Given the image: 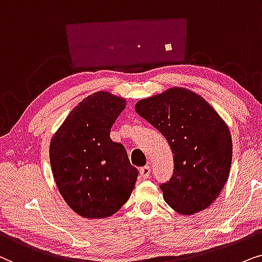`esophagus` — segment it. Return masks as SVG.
<instances>
[{
	"instance_id": "34e87169",
	"label": "esophagus",
	"mask_w": 262,
	"mask_h": 262,
	"mask_svg": "<svg viewBox=\"0 0 262 262\" xmlns=\"http://www.w3.org/2000/svg\"><path fill=\"white\" fill-rule=\"evenodd\" d=\"M149 175H151V167L147 166V165L142 166L140 169V176L142 177V179H144V180L148 179Z\"/></svg>"
}]
</instances>
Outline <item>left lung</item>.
Segmentation results:
<instances>
[{"mask_svg": "<svg viewBox=\"0 0 262 262\" xmlns=\"http://www.w3.org/2000/svg\"><path fill=\"white\" fill-rule=\"evenodd\" d=\"M135 111L165 137L173 155V173L160 184L166 204L189 215L205 210L229 177L232 140L215 110L189 90L170 89L142 99Z\"/></svg>", "mask_w": 262, "mask_h": 262, "instance_id": "obj_1", "label": "left lung"}]
</instances>
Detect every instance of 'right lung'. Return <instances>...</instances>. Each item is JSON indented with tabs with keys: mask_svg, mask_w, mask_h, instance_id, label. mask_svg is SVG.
<instances>
[{
	"mask_svg": "<svg viewBox=\"0 0 262 262\" xmlns=\"http://www.w3.org/2000/svg\"><path fill=\"white\" fill-rule=\"evenodd\" d=\"M125 100L93 93L71 111L50 144L55 182L68 206L85 218H106L130 196L138 169L127 151L110 139Z\"/></svg>",
	"mask_w": 262,
	"mask_h": 262,
	"instance_id": "right-lung-1",
	"label": "right lung"
}]
</instances>
